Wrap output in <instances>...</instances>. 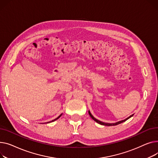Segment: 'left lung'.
<instances>
[{"mask_svg":"<svg viewBox=\"0 0 158 158\" xmlns=\"http://www.w3.org/2000/svg\"><path fill=\"white\" fill-rule=\"evenodd\" d=\"M89 115L90 116V117L93 119L94 121H96V123H98V124H101V125H104V126H116V125H117V124H120V123H124V121H126V120H127L128 118H129L130 117H131L133 115H130L129 116V117H127V118H126V119H124V120H121V121H118V122H117V123H112V124H110V123H103V122H101V121H100V120H98V119H96V118H94L93 116H92V115L90 114V111H89Z\"/></svg>","mask_w":158,"mask_h":158,"instance_id":"obj_1","label":"left lung"}]
</instances>
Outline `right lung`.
Wrapping results in <instances>:
<instances>
[{"instance_id":"1","label":"right lung","mask_w":158,"mask_h":158,"mask_svg":"<svg viewBox=\"0 0 158 158\" xmlns=\"http://www.w3.org/2000/svg\"><path fill=\"white\" fill-rule=\"evenodd\" d=\"M61 115H62V114H61V115H59V117H58L57 118H55L54 120H52V121H50V122H48V123H51V122H53V121H55V120H56L57 119H58V118H59V117H60Z\"/></svg>"}]
</instances>
